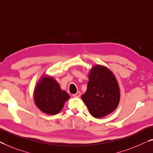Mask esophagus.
<instances>
[{
	"instance_id": "1",
	"label": "esophagus",
	"mask_w": 153,
	"mask_h": 153,
	"mask_svg": "<svg viewBox=\"0 0 153 153\" xmlns=\"http://www.w3.org/2000/svg\"><path fill=\"white\" fill-rule=\"evenodd\" d=\"M74 95V97H80V95H81V93H80V92H77V93H76V94H74L73 95Z\"/></svg>"
}]
</instances>
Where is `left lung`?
I'll return each mask as SVG.
<instances>
[{
  "mask_svg": "<svg viewBox=\"0 0 153 153\" xmlns=\"http://www.w3.org/2000/svg\"><path fill=\"white\" fill-rule=\"evenodd\" d=\"M88 79L87 89L81 97L93 117H103L118 106L119 86L113 73L102 65L93 66Z\"/></svg>",
  "mask_w": 153,
  "mask_h": 153,
  "instance_id": "left-lung-1",
  "label": "left lung"
}]
</instances>
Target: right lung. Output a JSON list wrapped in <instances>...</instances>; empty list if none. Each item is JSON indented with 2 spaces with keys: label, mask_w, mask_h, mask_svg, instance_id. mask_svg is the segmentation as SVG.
<instances>
[{
  "label": "right lung",
  "mask_w": 153,
  "mask_h": 153,
  "mask_svg": "<svg viewBox=\"0 0 153 153\" xmlns=\"http://www.w3.org/2000/svg\"><path fill=\"white\" fill-rule=\"evenodd\" d=\"M69 98V95L61 89L58 82L47 76L40 79L34 89L36 105L40 111L49 115L58 114Z\"/></svg>",
  "instance_id": "add662e5"
}]
</instances>
